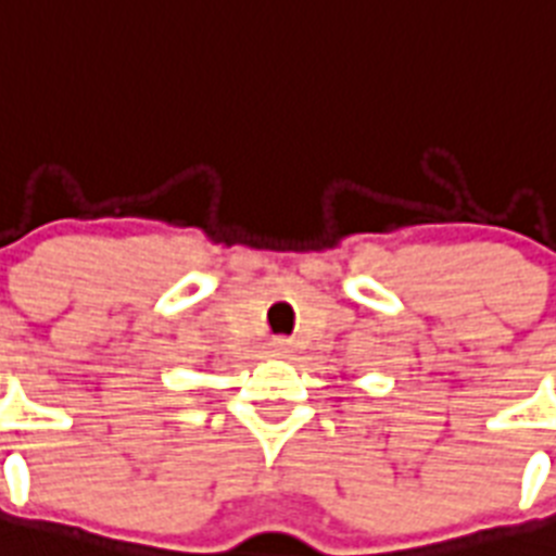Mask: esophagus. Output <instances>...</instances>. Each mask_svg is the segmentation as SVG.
Listing matches in <instances>:
<instances>
[{"instance_id":"obj_1","label":"esophagus","mask_w":556,"mask_h":556,"mask_svg":"<svg viewBox=\"0 0 556 556\" xmlns=\"http://www.w3.org/2000/svg\"><path fill=\"white\" fill-rule=\"evenodd\" d=\"M271 352L274 355H288L291 352V341H285V338H277L271 344Z\"/></svg>"}]
</instances>
